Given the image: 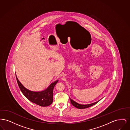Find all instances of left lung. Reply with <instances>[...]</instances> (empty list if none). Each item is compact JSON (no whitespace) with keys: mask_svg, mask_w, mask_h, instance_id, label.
<instances>
[{"mask_svg":"<svg viewBox=\"0 0 130 130\" xmlns=\"http://www.w3.org/2000/svg\"><path fill=\"white\" fill-rule=\"evenodd\" d=\"M69 99H70V102L71 104L74 106L75 107H76V108H78V109H86V108H89L91 106H92L94 105H95L100 100L96 101L95 102L92 103H91V104H79L78 103L76 102H75V101L73 100L72 99H71L70 97H69Z\"/></svg>","mask_w":130,"mask_h":130,"instance_id":"8db88e82","label":"left lung"}]
</instances>
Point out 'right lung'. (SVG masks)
<instances>
[{"label": "right lung", "instance_id": "add662e5", "mask_svg": "<svg viewBox=\"0 0 130 130\" xmlns=\"http://www.w3.org/2000/svg\"><path fill=\"white\" fill-rule=\"evenodd\" d=\"M16 78L21 91L29 100L41 107H46L53 102V89L56 84L58 82L56 80L52 83L47 89L40 91H34L26 89L20 82L17 75Z\"/></svg>", "mask_w": 130, "mask_h": 130}]
</instances>
